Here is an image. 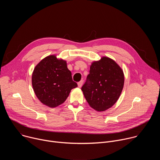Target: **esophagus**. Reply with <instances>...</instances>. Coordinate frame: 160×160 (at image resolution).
Returning a JSON list of instances; mask_svg holds the SVG:
<instances>
[{
	"label": "esophagus",
	"mask_w": 160,
	"mask_h": 160,
	"mask_svg": "<svg viewBox=\"0 0 160 160\" xmlns=\"http://www.w3.org/2000/svg\"><path fill=\"white\" fill-rule=\"evenodd\" d=\"M83 80H80L79 82H78V87H82V85H83Z\"/></svg>",
	"instance_id": "obj_1"
}]
</instances>
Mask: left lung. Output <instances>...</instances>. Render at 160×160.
<instances>
[{
  "instance_id": "1",
  "label": "left lung",
  "mask_w": 160,
  "mask_h": 160,
  "mask_svg": "<svg viewBox=\"0 0 160 160\" xmlns=\"http://www.w3.org/2000/svg\"><path fill=\"white\" fill-rule=\"evenodd\" d=\"M123 85L124 75L122 68L115 61L102 57L91 64L82 90L90 107L98 111H104L118 101Z\"/></svg>"
}]
</instances>
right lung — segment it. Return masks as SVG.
<instances>
[{
	"label": "right lung",
	"instance_id": "right-lung-1",
	"mask_svg": "<svg viewBox=\"0 0 160 160\" xmlns=\"http://www.w3.org/2000/svg\"><path fill=\"white\" fill-rule=\"evenodd\" d=\"M32 86L37 98L43 104L55 108L63 103L77 83L73 81L66 61L54 55L43 59L34 68Z\"/></svg>",
	"mask_w": 160,
	"mask_h": 160
}]
</instances>
